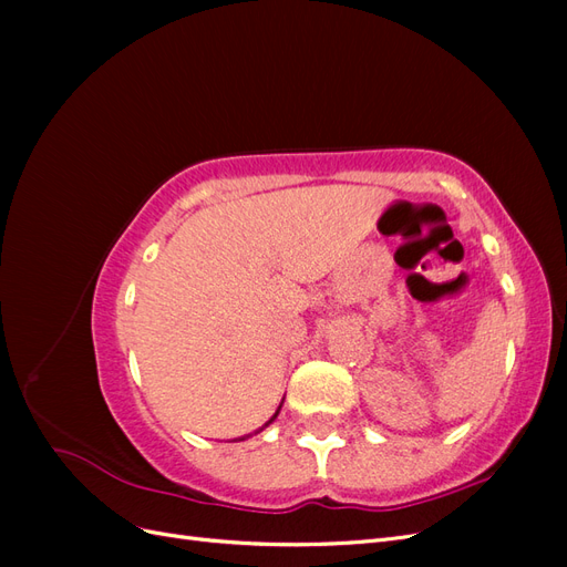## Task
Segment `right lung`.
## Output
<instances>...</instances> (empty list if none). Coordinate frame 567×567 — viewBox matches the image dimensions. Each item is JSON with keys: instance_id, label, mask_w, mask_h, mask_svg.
<instances>
[{"instance_id": "1", "label": "right lung", "mask_w": 567, "mask_h": 567, "mask_svg": "<svg viewBox=\"0 0 567 567\" xmlns=\"http://www.w3.org/2000/svg\"><path fill=\"white\" fill-rule=\"evenodd\" d=\"M281 404H284V402H281ZM281 404H279V409H277V414H274V416H271V419H269V421H267V423H265V425H269V423H271V421H274V419H277V416H279V411H281Z\"/></svg>"}]
</instances>
